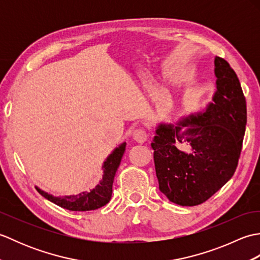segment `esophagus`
<instances>
[{"label":"esophagus","mask_w":260,"mask_h":260,"mask_svg":"<svg viewBox=\"0 0 260 260\" xmlns=\"http://www.w3.org/2000/svg\"><path fill=\"white\" fill-rule=\"evenodd\" d=\"M133 139L137 143H144L147 140V133L144 128H137L133 132Z\"/></svg>","instance_id":"esophagus-1"}]
</instances>
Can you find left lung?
Returning <instances> with one entry per match:
<instances>
[{"instance_id": "1", "label": "left lung", "mask_w": 260, "mask_h": 260, "mask_svg": "<svg viewBox=\"0 0 260 260\" xmlns=\"http://www.w3.org/2000/svg\"><path fill=\"white\" fill-rule=\"evenodd\" d=\"M217 91L204 113L190 115L178 126L158 125L154 164L159 191L171 202L193 207L206 202L233 178L244 141L247 107L238 77L223 58L215 57ZM182 126H189L181 132ZM189 142L192 153L176 146Z\"/></svg>"}]
</instances>
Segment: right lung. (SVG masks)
Segmentation results:
<instances>
[{
	"label": "right lung",
	"instance_id": "obj_1",
	"mask_svg": "<svg viewBox=\"0 0 260 260\" xmlns=\"http://www.w3.org/2000/svg\"><path fill=\"white\" fill-rule=\"evenodd\" d=\"M125 148L126 143H123V144L116 148V150L107 157V159L104 162L103 165V180L101 181V183L90 192H82L77 196L57 198L51 194H48L47 192L41 191L40 189H38V187L37 190L42 197L48 199L49 201L53 202L54 204H57V206L63 209L70 210V211H90V210H96L106 206L110 201V198H112L114 178L116 171H117L120 164L121 157H123Z\"/></svg>",
	"mask_w": 260,
	"mask_h": 260
}]
</instances>
